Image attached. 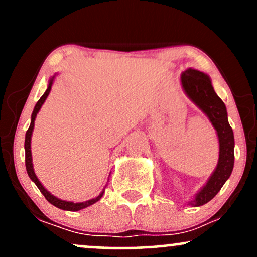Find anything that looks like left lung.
I'll use <instances>...</instances> for the list:
<instances>
[{
    "label": "left lung",
    "instance_id": "left-lung-1",
    "mask_svg": "<svg viewBox=\"0 0 257 257\" xmlns=\"http://www.w3.org/2000/svg\"><path fill=\"white\" fill-rule=\"evenodd\" d=\"M181 84L186 95L206 114L219 138L217 166L206 184L188 202L191 206H200L213 199L231 176L234 166V135L228 123L226 106L215 93L211 79L206 73L187 69L181 73Z\"/></svg>",
    "mask_w": 257,
    "mask_h": 257
}]
</instances>
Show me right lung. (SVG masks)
<instances>
[{
	"label": "right lung",
	"instance_id": "add662e5",
	"mask_svg": "<svg viewBox=\"0 0 257 257\" xmlns=\"http://www.w3.org/2000/svg\"><path fill=\"white\" fill-rule=\"evenodd\" d=\"M54 77L55 76H53V77L49 79V83H48V88H47V90L44 91V94L42 96H41V99L38 100L37 104L35 105V108L34 111H32V114H31V123H30V126H29L28 132H26L25 134V166H26V172H28V175L29 178H30L32 181L36 184V186L38 187V190L41 191V193L43 194L44 198L48 200L51 204H53L54 206H57L59 209H63V210H67V211H78L81 210V209H84L87 208V206L89 205H93L94 203H96L98 200H100V198L102 197V194H104L105 190H102V192L99 194L98 197H95V198L93 199H89V200H85V202H81V203H73V202H67V200H63L60 198H57L55 196H53L51 192H48V191L46 190V188L43 187V185L41 184L40 180L37 179L36 174L34 172V164H32V155H31V135H32V132H34V125H35V119H36V116L38 113V111L41 110V107H42L43 102L46 101L47 96L49 95V93H51V89H52V84H53V81H54Z\"/></svg>",
	"mask_w": 257,
	"mask_h": 257
}]
</instances>
